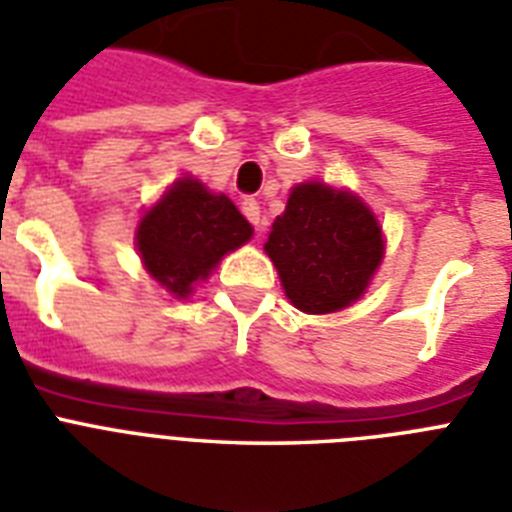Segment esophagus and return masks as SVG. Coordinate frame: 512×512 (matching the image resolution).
<instances>
[{"label":"esophagus","instance_id":"34e87169","mask_svg":"<svg viewBox=\"0 0 512 512\" xmlns=\"http://www.w3.org/2000/svg\"><path fill=\"white\" fill-rule=\"evenodd\" d=\"M243 214L248 216V222H251L253 227H259V224H261V206H259V200H256V198H245V200H243Z\"/></svg>","mask_w":512,"mask_h":512}]
</instances>
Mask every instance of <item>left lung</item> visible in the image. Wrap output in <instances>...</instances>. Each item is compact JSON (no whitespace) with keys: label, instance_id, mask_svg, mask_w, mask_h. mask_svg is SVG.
<instances>
[{"label":"left lung","instance_id":"1","mask_svg":"<svg viewBox=\"0 0 512 512\" xmlns=\"http://www.w3.org/2000/svg\"><path fill=\"white\" fill-rule=\"evenodd\" d=\"M264 251L290 304L333 314L365 296L386 256V235L357 192L309 179L290 190Z\"/></svg>","mask_w":512,"mask_h":512}]
</instances>
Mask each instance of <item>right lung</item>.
Wrapping results in <instances>:
<instances>
[{"label":"right lung","mask_w":512,"mask_h":512,"mask_svg":"<svg viewBox=\"0 0 512 512\" xmlns=\"http://www.w3.org/2000/svg\"><path fill=\"white\" fill-rule=\"evenodd\" d=\"M253 237L237 206L224 192L208 190L200 179L179 177L134 230V245L145 272L174 298H190L216 264Z\"/></svg>","instance_id":"right-lung-1"}]
</instances>
